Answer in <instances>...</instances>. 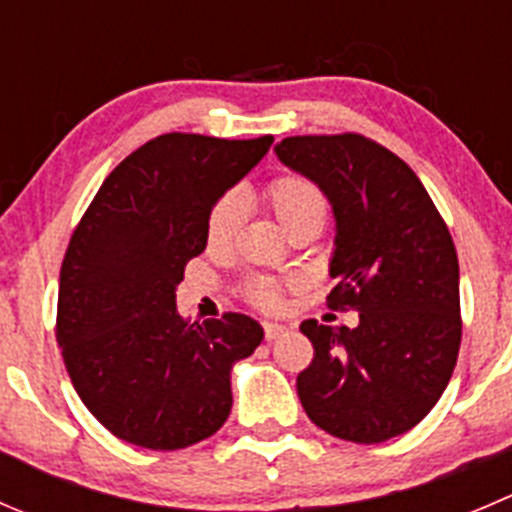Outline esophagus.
Instances as JSON below:
<instances>
[{
	"instance_id": "34e87169",
	"label": "esophagus",
	"mask_w": 512,
	"mask_h": 512,
	"mask_svg": "<svg viewBox=\"0 0 512 512\" xmlns=\"http://www.w3.org/2000/svg\"><path fill=\"white\" fill-rule=\"evenodd\" d=\"M287 332L285 325H280V322H265V340H277V337H282Z\"/></svg>"
}]
</instances>
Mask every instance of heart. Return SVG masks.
I'll return each mask as SVG.
<instances>
[{
	"mask_svg": "<svg viewBox=\"0 0 512 512\" xmlns=\"http://www.w3.org/2000/svg\"><path fill=\"white\" fill-rule=\"evenodd\" d=\"M267 200H270L272 212H275L277 222L285 232L300 225H322L327 215V200L320 187L300 175L277 177L267 187ZM242 217H245V197L240 192L222 195L207 217V245L212 250L230 245ZM250 295L255 305L275 307L280 302V287L270 280H257L252 282Z\"/></svg>",
	"mask_w": 512,
	"mask_h": 512,
	"instance_id": "obj_1",
	"label": "heart"
}]
</instances>
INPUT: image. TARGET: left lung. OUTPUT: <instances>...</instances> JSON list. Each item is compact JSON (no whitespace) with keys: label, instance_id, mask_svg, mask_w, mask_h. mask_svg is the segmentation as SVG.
Instances as JSON below:
<instances>
[{"label":"left lung","instance_id":"obj_1","mask_svg":"<svg viewBox=\"0 0 512 512\" xmlns=\"http://www.w3.org/2000/svg\"><path fill=\"white\" fill-rule=\"evenodd\" d=\"M287 170L315 182L335 217L330 307L355 327L305 320L315 347L297 375L307 418L335 438L372 445L408 433L448 388L460 350V270L453 237L423 182L360 135L287 137Z\"/></svg>","mask_w":512,"mask_h":512}]
</instances>
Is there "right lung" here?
Returning a JSON list of instances; mask_svg holds the SVG:
<instances>
[{"instance_id":"right-lung-1","label":"right lung","mask_w":512,"mask_h":512,"mask_svg":"<svg viewBox=\"0 0 512 512\" xmlns=\"http://www.w3.org/2000/svg\"><path fill=\"white\" fill-rule=\"evenodd\" d=\"M270 145V135L155 137L109 172L69 240L57 342L82 403L124 443L180 450L230 415L232 367L265 330L237 312L182 320L175 292L205 252L215 202Z\"/></svg>"}]
</instances>
